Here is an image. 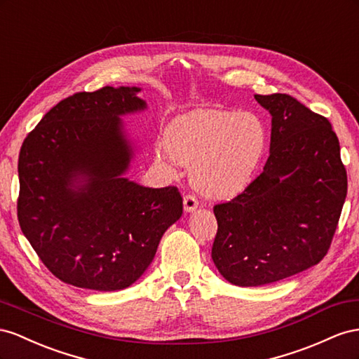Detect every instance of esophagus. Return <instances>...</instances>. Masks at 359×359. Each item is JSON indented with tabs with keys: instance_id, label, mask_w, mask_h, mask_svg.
<instances>
[{
	"instance_id": "esophagus-1",
	"label": "esophagus",
	"mask_w": 359,
	"mask_h": 359,
	"mask_svg": "<svg viewBox=\"0 0 359 359\" xmlns=\"http://www.w3.org/2000/svg\"><path fill=\"white\" fill-rule=\"evenodd\" d=\"M198 208V201L194 198L192 196H187L185 198H183V209H185V212H194Z\"/></svg>"
}]
</instances>
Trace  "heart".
I'll return each mask as SVG.
<instances>
[{
	"label": "heart",
	"mask_w": 359,
	"mask_h": 359,
	"mask_svg": "<svg viewBox=\"0 0 359 359\" xmlns=\"http://www.w3.org/2000/svg\"><path fill=\"white\" fill-rule=\"evenodd\" d=\"M268 146L263 121L251 112L192 109L167 129L161 158L191 168V180L203 196L225 200L248 188Z\"/></svg>",
	"instance_id": "obj_1"
}]
</instances>
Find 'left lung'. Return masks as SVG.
<instances>
[{
  "label": "left lung",
  "mask_w": 359,
  "mask_h": 359,
  "mask_svg": "<svg viewBox=\"0 0 359 359\" xmlns=\"http://www.w3.org/2000/svg\"><path fill=\"white\" fill-rule=\"evenodd\" d=\"M269 111L263 172L241 196L217 204L212 260L225 280L257 287L319 263L347 194L340 142L327 118L289 95H255Z\"/></svg>",
  "instance_id": "obj_1"
}]
</instances>
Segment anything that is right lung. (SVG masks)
Instances as JSON below:
<instances>
[{"label": "right lung", "mask_w": 359, "mask_h": 359, "mask_svg": "<svg viewBox=\"0 0 359 359\" xmlns=\"http://www.w3.org/2000/svg\"><path fill=\"white\" fill-rule=\"evenodd\" d=\"M140 91L107 86L61 100L20 147V230L57 278L81 289L134 284L183 213L177 188L126 177L140 146L121 117L147 109Z\"/></svg>", "instance_id": "obj_1"}]
</instances>
